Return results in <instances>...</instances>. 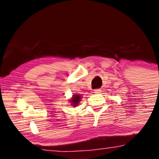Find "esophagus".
Masks as SVG:
<instances>
[{
    "label": "esophagus",
    "mask_w": 159,
    "mask_h": 159,
    "mask_svg": "<svg viewBox=\"0 0 159 159\" xmlns=\"http://www.w3.org/2000/svg\"><path fill=\"white\" fill-rule=\"evenodd\" d=\"M101 92V90L100 89H95L93 91V93L94 94H99Z\"/></svg>",
    "instance_id": "34e87169"
}]
</instances>
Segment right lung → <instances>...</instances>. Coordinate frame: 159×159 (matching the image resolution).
<instances>
[{
	"instance_id": "obj_1",
	"label": "right lung",
	"mask_w": 159,
	"mask_h": 159,
	"mask_svg": "<svg viewBox=\"0 0 159 159\" xmlns=\"http://www.w3.org/2000/svg\"><path fill=\"white\" fill-rule=\"evenodd\" d=\"M81 100V95L79 94H75V95H72V97L70 99V104L73 107H77L79 104V102Z\"/></svg>"
}]
</instances>
